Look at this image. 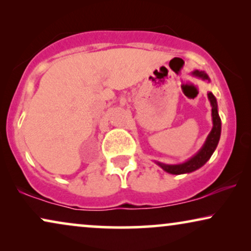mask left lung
<instances>
[{"mask_svg":"<svg viewBox=\"0 0 251 251\" xmlns=\"http://www.w3.org/2000/svg\"><path fill=\"white\" fill-rule=\"evenodd\" d=\"M193 75L198 77L203 78V80H208L209 77L208 75L204 73V72L201 71H194ZM208 98L211 102V114H212V122H214V126H212L211 132L209 133L207 140H205L204 145L202 149L199 151V152L195 154V155L186 161L185 163L181 164H175V166H169V164H163L157 162V164L162 168L164 171L167 173L173 174V175H180V174H187V173H192V171L199 169L201 168L203 164L207 162V161L210 159V156L214 153V151L217 147V144L219 142V137H221V129H222V125H221V118L218 115V111H217V100H216L215 96L211 94V92H208Z\"/></svg>","mask_w":251,"mask_h":251,"instance_id":"obj_1","label":"left lung"}]
</instances>
